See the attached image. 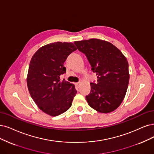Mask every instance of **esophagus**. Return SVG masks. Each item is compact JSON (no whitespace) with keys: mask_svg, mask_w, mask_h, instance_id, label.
I'll return each instance as SVG.
<instances>
[{"mask_svg":"<svg viewBox=\"0 0 154 154\" xmlns=\"http://www.w3.org/2000/svg\"><path fill=\"white\" fill-rule=\"evenodd\" d=\"M80 84H81V82H77V83H75V86L79 88V86H80Z\"/></svg>","mask_w":154,"mask_h":154,"instance_id":"1","label":"esophagus"}]
</instances>
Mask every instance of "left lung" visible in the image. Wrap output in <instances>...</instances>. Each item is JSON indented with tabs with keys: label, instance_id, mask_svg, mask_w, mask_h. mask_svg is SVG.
I'll return each instance as SVG.
<instances>
[{
	"label": "left lung",
	"instance_id": "1",
	"mask_svg": "<svg viewBox=\"0 0 154 154\" xmlns=\"http://www.w3.org/2000/svg\"><path fill=\"white\" fill-rule=\"evenodd\" d=\"M74 44L84 53L98 75L91 83V92L86 96L89 105L101 113H110L122 102L129 84V65L121 51L112 44L91 38Z\"/></svg>",
	"mask_w": 154,
	"mask_h": 154
}]
</instances>
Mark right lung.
<instances>
[{
    "label": "right lung",
    "mask_w": 154,
    "mask_h": 154,
    "mask_svg": "<svg viewBox=\"0 0 154 154\" xmlns=\"http://www.w3.org/2000/svg\"><path fill=\"white\" fill-rule=\"evenodd\" d=\"M75 50L72 42L51 43L40 48L30 61L26 80L28 91L39 109L51 116L69 109L77 93L73 84L60 79L66 73L64 62Z\"/></svg>",
    "instance_id": "add662e5"
}]
</instances>
